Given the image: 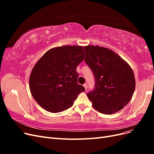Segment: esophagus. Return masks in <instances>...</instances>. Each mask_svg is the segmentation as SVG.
Wrapping results in <instances>:
<instances>
[{
  "label": "esophagus",
  "mask_w": 154,
  "mask_h": 154,
  "mask_svg": "<svg viewBox=\"0 0 154 154\" xmlns=\"http://www.w3.org/2000/svg\"><path fill=\"white\" fill-rule=\"evenodd\" d=\"M83 87H84L85 91H87V83H85V84L83 85Z\"/></svg>",
  "instance_id": "obj_1"
}]
</instances>
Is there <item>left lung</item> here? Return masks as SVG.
Wrapping results in <instances>:
<instances>
[{"mask_svg":"<svg viewBox=\"0 0 154 154\" xmlns=\"http://www.w3.org/2000/svg\"><path fill=\"white\" fill-rule=\"evenodd\" d=\"M83 48L85 62L95 78L94 89L87 93V97L99 112H117L129 103L134 94L136 80L132 68L108 48L92 45Z\"/></svg>","mask_w":154,"mask_h":154,"instance_id":"8db88e82","label":"left lung"}]
</instances>
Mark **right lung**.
Wrapping results in <instances>:
<instances>
[{
    "label": "right lung",
    "instance_id": "add662e5",
    "mask_svg": "<svg viewBox=\"0 0 154 154\" xmlns=\"http://www.w3.org/2000/svg\"><path fill=\"white\" fill-rule=\"evenodd\" d=\"M85 57L82 46L64 45L48 51L29 77L32 97L42 108L57 113L72 106L85 88L79 85L76 67Z\"/></svg>",
    "mask_w": 154,
    "mask_h": 154
}]
</instances>
